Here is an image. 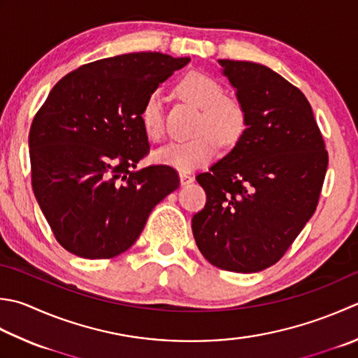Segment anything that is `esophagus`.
<instances>
[{
    "label": "esophagus",
    "mask_w": 358,
    "mask_h": 358,
    "mask_svg": "<svg viewBox=\"0 0 358 358\" xmlns=\"http://www.w3.org/2000/svg\"><path fill=\"white\" fill-rule=\"evenodd\" d=\"M178 175H180V183H181V186H186V185L192 183V181H194V177H192L191 173H187V172H180Z\"/></svg>",
    "instance_id": "obj_1"
}]
</instances>
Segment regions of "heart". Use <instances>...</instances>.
<instances>
[{"mask_svg":"<svg viewBox=\"0 0 358 358\" xmlns=\"http://www.w3.org/2000/svg\"><path fill=\"white\" fill-rule=\"evenodd\" d=\"M178 93L183 99L201 108V117L197 131L200 136L191 141H173L153 153V161L169 166L180 172H189L195 167L211 161L219 143L233 144L245 130V111L239 102L225 97V88L215 77L206 73H187L178 83ZM143 130L152 141L163 136V96L159 91H152L143 103L141 113ZM216 136L213 137L210 133Z\"/></svg>","mask_w":358,"mask_h":358,"instance_id":"1","label":"heart"}]
</instances>
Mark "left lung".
Here are the masks:
<instances>
[{
  "label": "left lung",
  "instance_id": "8db88e82",
  "mask_svg": "<svg viewBox=\"0 0 358 358\" xmlns=\"http://www.w3.org/2000/svg\"><path fill=\"white\" fill-rule=\"evenodd\" d=\"M245 111L236 145L199 173L206 205L192 233L208 262L236 273L271 267L318 205L327 152L309 101L255 62L219 60Z\"/></svg>",
  "mask_w": 358,
  "mask_h": 358
}]
</instances>
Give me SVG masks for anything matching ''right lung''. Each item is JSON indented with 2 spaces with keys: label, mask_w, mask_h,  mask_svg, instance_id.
<instances>
[{
  "label": "right lung",
  "mask_w": 358,
  "mask_h": 358,
  "mask_svg": "<svg viewBox=\"0 0 358 358\" xmlns=\"http://www.w3.org/2000/svg\"><path fill=\"white\" fill-rule=\"evenodd\" d=\"M130 52L77 68L60 79L29 131L32 189L63 248L83 259L129 250L152 209L180 186L169 166L138 169L149 152L143 103L189 63Z\"/></svg>",
  "instance_id": "add662e5"
}]
</instances>
